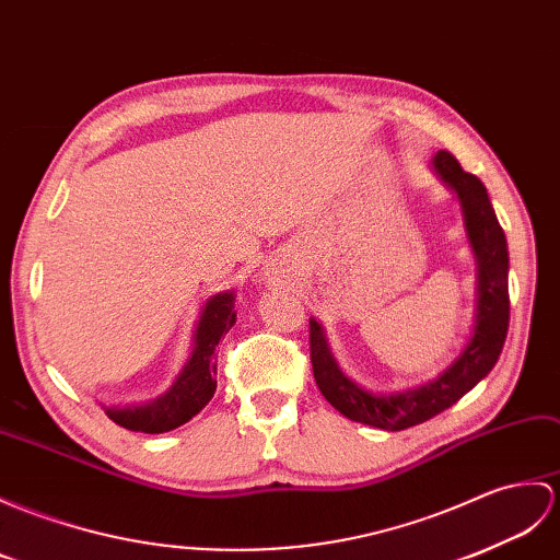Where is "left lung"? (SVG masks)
Listing matches in <instances>:
<instances>
[{
    "mask_svg": "<svg viewBox=\"0 0 560 560\" xmlns=\"http://www.w3.org/2000/svg\"><path fill=\"white\" fill-rule=\"evenodd\" d=\"M432 168L458 195L467 241L477 262L475 327L460 355L436 380L418 388L398 394H372L341 372L322 324L310 317V360L322 396L348 420L380 427L386 432L422 424L458 402L497 365L505 334H509V245L493 214L487 188L475 174L463 172L460 162L446 150L434 154Z\"/></svg>",
    "mask_w": 560,
    "mask_h": 560,
    "instance_id": "obj_1",
    "label": "left lung"
}]
</instances>
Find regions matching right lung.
<instances>
[{
  "label": "right lung",
  "mask_w": 560,
  "mask_h": 560,
  "mask_svg": "<svg viewBox=\"0 0 560 560\" xmlns=\"http://www.w3.org/2000/svg\"><path fill=\"white\" fill-rule=\"evenodd\" d=\"M231 291L217 293L207 298V303L200 310V319L192 331V348L180 368L174 384L142 406H126V408H104L107 418L131 432L145 434H164L172 429L192 420L207 402L212 400L217 392V362L214 350L233 324H236V312H233Z\"/></svg>",
  "instance_id": "right-lung-1"
}]
</instances>
